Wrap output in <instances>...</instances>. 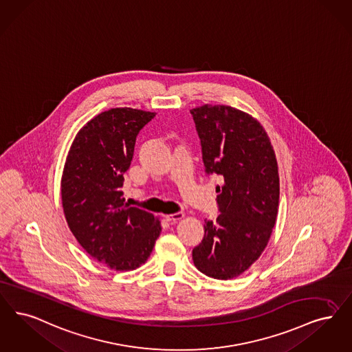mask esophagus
I'll return each instance as SVG.
<instances>
[{
  "mask_svg": "<svg viewBox=\"0 0 352 352\" xmlns=\"http://www.w3.org/2000/svg\"><path fill=\"white\" fill-rule=\"evenodd\" d=\"M183 217H184V213H183V212H177V213L166 214V216H165L166 221H169L170 224H177L179 220H182Z\"/></svg>",
  "mask_w": 352,
  "mask_h": 352,
  "instance_id": "1",
  "label": "esophagus"
}]
</instances>
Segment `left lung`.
Masks as SVG:
<instances>
[{
  "instance_id": "1",
  "label": "left lung",
  "mask_w": 352,
  "mask_h": 352,
  "mask_svg": "<svg viewBox=\"0 0 352 352\" xmlns=\"http://www.w3.org/2000/svg\"><path fill=\"white\" fill-rule=\"evenodd\" d=\"M207 174H217L216 221H204L194 265L204 275L229 280L245 272L267 246L279 207V173L265 128L252 115L224 104L190 110Z\"/></svg>"
}]
</instances>
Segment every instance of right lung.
<instances>
[{"mask_svg": "<svg viewBox=\"0 0 352 352\" xmlns=\"http://www.w3.org/2000/svg\"><path fill=\"white\" fill-rule=\"evenodd\" d=\"M155 113L116 107L85 124L72 142L61 177L64 214L85 252L115 271L146 262L161 233L152 213L124 203L122 187L136 138Z\"/></svg>", "mask_w": 352, "mask_h": 352, "instance_id": "right-lung-1", "label": "right lung"}]
</instances>
